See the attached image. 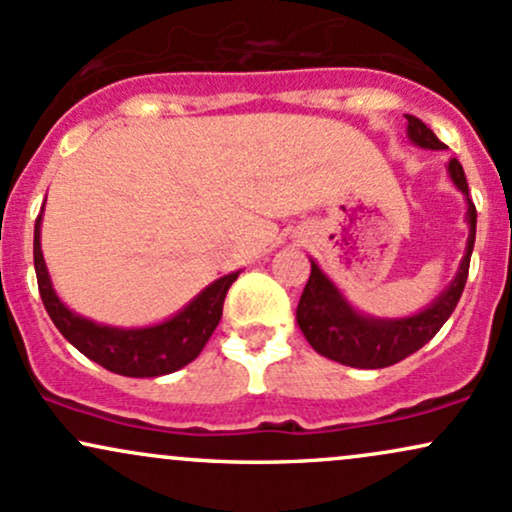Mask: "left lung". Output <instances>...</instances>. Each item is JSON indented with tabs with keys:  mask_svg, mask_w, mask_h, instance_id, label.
I'll list each match as a JSON object with an SVG mask.
<instances>
[{
	"mask_svg": "<svg viewBox=\"0 0 512 512\" xmlns=\"http://www.w3.org/2000/svg\"><path fill=\"white\" fill-rule=\"evenodd\" d=\"M407 137L419 149H445L436 134L414 115H407ZM448 175L467 202L464 221L469 226L467 248H464V257L450 284L419 313L404 317H375L361 313L346 301L339 286L310 257V279L305 284L301 301H298L296 322L317 354L351 368H387L431 342L440 327L448 322L464 291L469 257H472L474 238H477V209L469 199L467 178H464V170L457 158L448 161Z\"/></svg>",
	"mask_w": 512,
	"mask_h": 512,
	"instance_id": "1",
	"label": "left lung"
}]
</instances>
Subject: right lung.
<instances>
[{
  "label": "right lung",
  "mask_w": 512,
  "mask_h": 512,
  "mask_svg": "<svg viewBox=\"0 0 512 512\" xmlns=\"http://www.w3.org/2000/svg\"><path fill=\"white\" fill-rule=\"evenodd\" d=\"M43 209L35 219L33 233V262L38 276L40 298L50 320L69 344L76 346L86 358L110 373L127 375V378H158L180 370L202 354L204 344L214 334L223 313V298L238 272H231L221 279L211 281L190 303L182 305L175 315L156 325L144 327H115L91 320L67 308L55 286H52L48 264H45L43 248H40V226H43Z\"/></svg>",
  "instance_id": "right-lung-1"
}]
</instances>
